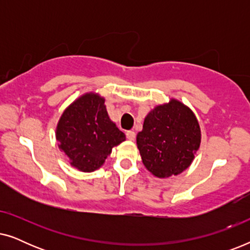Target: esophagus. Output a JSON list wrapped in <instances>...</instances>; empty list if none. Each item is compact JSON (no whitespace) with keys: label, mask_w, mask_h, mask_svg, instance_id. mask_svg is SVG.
<instances>
[{"label":"esophagus","mask_w":250,"mask_h":250,"mask_svg":"<svg viewBox=\"0 0 250 250\" xmlns=\"http://www.w3.org/2000/svg\"><path fill=\"white\" fill-rule=\"evenodd\" d=\"M126 138H127L129 141H134V140H135V132L127 131V132H126Z\"/></svg>","instance_id":"34e87169"}]
</instances>
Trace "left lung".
<instances>
[{
  "label": "left lung",
  "mask_w": 250,
  "mask_h": 250,
  "mask_svg": "<svg viewBox=\"0 0 250 250\" xmlns=\"http://www.w3.org/2000/svg\"><path fill=\"white\" fill-rule=\"evenodd\" d=\"M201 131L194 112L177 99L156 105L146 116L136 146L146 168L158 179L179 175L199 150Z\"/></svg>",
  "instance_id": "8db88e82"
}]
</instances>
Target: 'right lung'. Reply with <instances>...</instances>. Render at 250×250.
<instances>
[{
  "label": "right lung",
  "mask_w": 250,
  "mask_h": 250,
  "mask_svg": "<svg viewBox=\"0 0 250 250\" xmlns=\"http://www.w3.org/2000/svg\"><path fill=\"white\" fill-rule=\"evenodd\" d=\"M104 101L95 92L84 93L64 109L57 124L58 146L81 172L100 168L112 148L126 140L109 117Z\"/></svg>",
  "instance_id": "add662e5"
}]
</instances>
